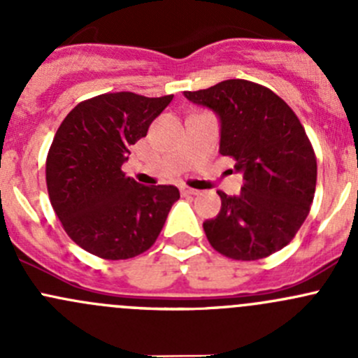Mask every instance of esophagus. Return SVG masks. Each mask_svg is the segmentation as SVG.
I'll return each instance as SVG.
<instances>
[{
	"label": "esophagus",
	"mask_w": 358,
	"mask_h": 358,
	"mask_svg": "<svg viewBox=\"0 0 358 358\" xmlns=\"http://www.w3.org/2000/svg\"><path fill=\"white\" fill-rule=\"evenodd\" d=\"M182 194L183 196H197V194H199V190L190 189V187H182Z\"/></svg>",
	"instance_id": "34e87169"
}]
</instances>
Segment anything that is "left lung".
<instances>
[{
    "label": "left lung",
    "instance_id": "obj_1",
    "mask_svg": "<svg viewBox=\"0 0 358 358\" xmlns=\"http://www.w3.org/2000/svg\"><path fill=\"white\" fill-rule=\"evenodd\" d=\"M220 117V154L236 161L239 196L220 190L222 209L202 223L209 244L232 259L252 262L291 243L310 213L317 159L298 115L272 90L227 79L183 92Z\"/></svg>",
    "mask_w": 358,
    "mask_h": 358
}]
</instances>
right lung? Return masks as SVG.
I'll return each instance as SVG.
<instances>
[{
  "label": "right lung",
  "mask_w": 358,
  "mask_h": 358,
  "mask_svg": "<svg viewBox=\"0 0 358 358\" xmlns=\"http://www.w3.org/2000/svg\"><path fill=\"white\" fill-rule=\"evenodd\" d=\"M173 95L103 93L78 103L46 157L50 202L67 236L103 259H128L156 243L180 192L140 185L122 173L129 145L147 135Z\"/></svg>",
  "instance_id": "right-lung-1"
}]
</instances>
